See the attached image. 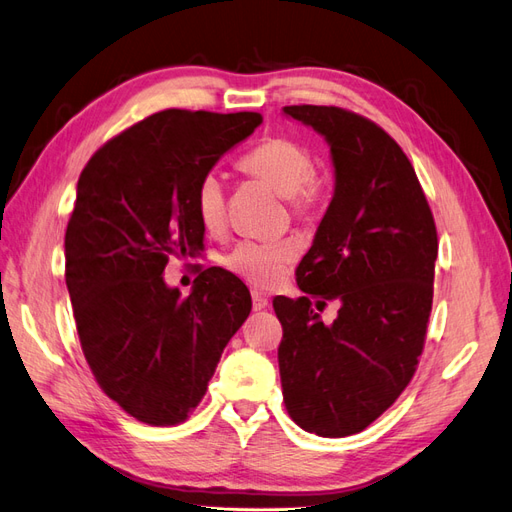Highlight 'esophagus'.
Returning a JSON list of instances; mask_svg holds the SVG:
<instances>
[{
  "mask_svg": "<svg viewBox=\"0 0 512 512\" xmlns=\"http://www.w3.org/2000/svg\"><path fill=\"white\" fill-rule=\"evenodd\" d=\"M252 306H254V310H265L269 306V299L262 295V293H258V290H254V293H252Z\"/></svg>",
  "mask_w": 512,
  "mask_h": 512,
  "instance_id": "esophagus-1",
  "label": "esophagus"
}]
</instances>
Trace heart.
I'll return each mask as SVG.
<instances>
[{"instance_id": "1", "label": "heart", "mask_w": 512, "mask_h": 512, "mask_svg": "<svg viewBox=\"0 0 512 512\" xmlns=\"http://www.w3.org/2000/svg\"><path fill=\"white\" fill-rule=\"evenodd\" d=\"M239 168L280 193L295 217L312 215L323 198V185L314 174L310 150L290 137L278 135L262 140L239 161ZM193 204L198 222L206 232L215 234L224 228L226 189L215 172L200 178ZM295 256L297 247L288 239L239 241L222 262L243 282L256 288H273L284 280Z\"/></svg>"}]
</instances>
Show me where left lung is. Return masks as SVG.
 <instances>
[{
  "label": "left lung",
  "instance_id": "8db88e82",
  "mask_svg": "<svg viewBox=\"0 0 512 512\" xmlns=\"http://www.w3.org/2000/svg\"><path fill=\"white\" fill-rule=\"evenodd\" d=\"M325 135L336 191L295 271L306 297H275L288 416L303 431H364L416 375L433 310L437 228L411 161L379 124L336 105H286ZM341 301L325 326L311 299Z\"/></svg>",
  "mask_w": 512,
  "mask_h": 512
}]
</instances>
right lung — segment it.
I'll return each mask as SVG.
<instances>
[{"mask_svg": "<svg viewBox=\"0 0 512 512\" xmlns=\"http://www.w3.org/2000/svg\"><path fill=\"white\" fill-rule=\"evenodd\" d=\"M260 122L163 109L105 142L79 176L64 278L81 351L101 390L144 424L191 416L250 316V290L230 271L204 269L189 297L161 273L200 254L198 181Z\"/></svg>", "mask_w": 512, "mask_h": 512, "instance_id": "right-lung-1", "label": "right lung"}]
</instances>
